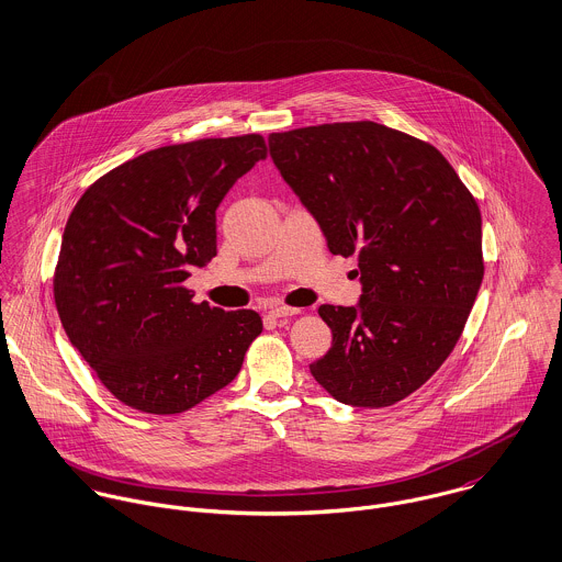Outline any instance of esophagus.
<instances>
[{
  "label": "esophagus",
  "instance_id": "esophagus-1",
  "mask_svg": "<svg viewBox=\"0 0 562 562\" xmlns=\"http://www.w3.org/2000/svg\"><path fill=\"white\" fill-rule=\"evenodd\" d=\"M301 310L299 307H288V305H277L270 310V316L272 318H292V316H299Z\"/></svg>",
  "mask_w": 562,
  "mask_h": 562
}]
</instances>
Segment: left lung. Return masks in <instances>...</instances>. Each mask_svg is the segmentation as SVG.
Instances as JSON below:
<instances>
[{"mask_svg":"<svg viewBox=\"0 0 562 562\" xmlns=\"http://www.w3.org/2000/svg\"><path fill=\"white\" fill-rule=\"evenodd\" d=\"M283 179L333 255H357V307L321 305L333 333L310 366L344 404L381 408L419 390L457 346L481 290V210L432 145L374 121L270 134Z\"/></svg>","mask_w":562,"mask_h":562,"instance_id":"left-lung-1","label":"left lung"}]
</instances>
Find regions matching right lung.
<instances>
[{"mask_svg":"<svg viewBox=\"0 0 562 562\" xmlns=\"http://www.w3.org/2000/svg\"><path fill=\"white\" fill-rule=\"evenodd\" d=\"M268 154L259 134L168 145L99 177L74 207L54 272L60 322L116 401L175 415L227 387L263 324L194 303L216 257V207Z\"/></svg>","mask_w":562,"mask_h":562,"instance_id":"obj_1","label":"right lung"}]
</instances>
